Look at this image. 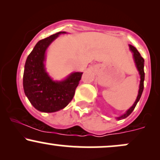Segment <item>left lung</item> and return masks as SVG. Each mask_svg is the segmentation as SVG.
I'll use <instances>...</instances> for the list:
<instances>
[{"instance_id": "1", "label": "left lung", "mask_w": 160, "mask_h": 160, "mask_svg": "<svg viewBox=\"0 0 160 160\" xmlns=\"http://www.w3.org/2000/svg\"><path fill=\"white\" fill-rule=\"evenodd\" d=\"M128 47H129V49L131 50V52H132L134 62H135V66H136V68H137V70L138 71L139 75H140L141 80H140V84H139L138 93V96L136 98V100H135V102H134L132 106L129 109L127 110V111H126V113H124L123 114L120 116V117H116V119L118 120H122V119L126 118V117H128V116L131 114V113L133 111V110L135 109V106H136V104L138 102V101L140 100L141 96V95H142V92H143V89H144V58L141 57L140 53L138 52V51L137 50V49L135 48V47H133V46H132L130 44L128 45Z\"/></svg>"}]
</instances>
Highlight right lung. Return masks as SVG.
I'll return each instance as SVG.
<instances>
[{
  "mask_svg": "<svg viewBox=\"0 0 160 160\" xmlns=\"http://www.w3.org/2000/svg\"><path fill=\"white\" fill-rule=\"evenodd\" d=\"M60 32L38 41L25 62L23 89L29 102L38 111L52 113L65 108L72 100L82 72H73L62 80H52L46 71V52Z\"/></svg>",
  "mask_w": 160,
  "mask_h": 160,
  "instance_id": "right-lung-1",
  "label": "right lung"
}]
</instances>
